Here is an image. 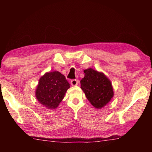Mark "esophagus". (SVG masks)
I'll list each match as a JSON object with an SVG mask.
<instances>
[{
	"mask_svg": "<svg viewBox=\"0 0 152 152\" xmlns=\"http://www.w3.org/2000/svg\"><path fill=\"white\" fill-rule=\"evenodd\" d=\"M70 83L72 86H77L78 84V80L76 79H73L71 80Z\"/></svg>",
	"mask_w": 152,
	"mask_h": 152,
	"instance_id": "esophagus-1",
	"label": "esophagus"
}]
</instances>
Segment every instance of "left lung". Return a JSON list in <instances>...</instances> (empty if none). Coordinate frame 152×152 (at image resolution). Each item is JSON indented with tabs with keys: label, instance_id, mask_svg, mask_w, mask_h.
<instances>
[{
	"label": "left lung",
	"instance_id": "1",
	"mask_svg": "<svg viewBox=\"0 0 152 152\" xmlns=\"http://www.w3.org/2000/svg\"><path fill=\"white\" fill-rule=\"evenodd\" d=\"M84 72L80 88L92 106L101 109L109 103L114 95L111 82L103 73L92 68L86 69Z\"/></svg>",
	"mask_w": 152,
	"mask_h": 152
}]
</instances>
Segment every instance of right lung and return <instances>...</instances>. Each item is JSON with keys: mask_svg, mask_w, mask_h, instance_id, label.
I'll return each instance as SVG.
<instances>
[{"mask_svg": "<svg viewBox=\"0 0 152 152\" xmlns=\"http://www.w3.org/2000/svg\"><path fill=\"white\" fill-rule=\"evenodd\" d=\"M70 87V84L62 74L58 71L47 72L39 79L35 96L47 109H54L60 104Z\"/></svg>", "mask_w": 152, "mask_h": 152, "instance_id": "add662e5", "label": "right lung"}]
</instances>
